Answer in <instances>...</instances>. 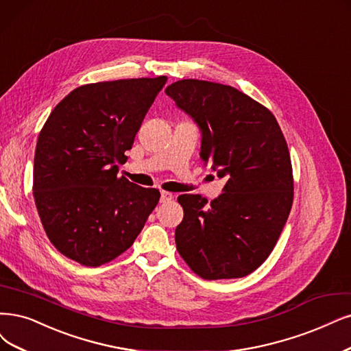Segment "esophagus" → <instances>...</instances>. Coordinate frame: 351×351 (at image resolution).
Masks as SVG:
<instances>
[{
	"instance_id": "obj_1",
	"label": "esophagus",
	"mask_w": 351,
	"mask_h": 351,
	"mask_svg": "<svg viewBox=\"0 0 351 351\" xmlns=\"http://www.w3.org/2000/svg\"><path fill=\"white\" fill-rule=\"evenodd\" d=\"M173 198H175V195H173V193H171V192H166V191H162V192H160V202H162V204L172 202Z\"/></svg>"
}]
</instances>
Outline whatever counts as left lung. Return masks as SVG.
Wrapping results in <instances>:
<instances>
[{
	"label": "left lung",
	"mask_w": 351,
	"mask_h": 351,
	"mask_svg": "<svg viewBox=\"0 0 351 351\" xmlns=\"http://www.w3.org/2000/svg\"><path fill=\"white\" fill-rule=\"evenodd\" d=\"M165 93L199 127L201 159L227 179L211 204L191 193L178 198L176 249L204 279L247 276L274 250L292 208L287 140L274 114L232 86L182 80Z\"/></svg>",
	"instance_id": "left-lung-1"
}]
</instances>
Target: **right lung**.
<instances>
[{"label": "right lung", "mask_w": 351, "mask_h": 351, "mask_svg": "<svg viewBox=\"0 0 351 351\" xmlns=\"http://www.w3.org/2000/svg\"><path fill=\"white\" fill-rule=\"evenodd\" d=\"M166 76L88 84L50 112L37 138L33 195L51 244L84 266L125 252L160 192L119 178Z\"/></svg>", "instance_id": "obj_1"}]
</instances>
